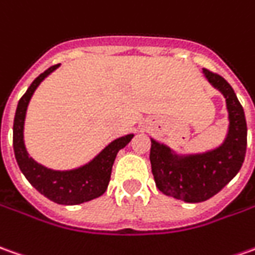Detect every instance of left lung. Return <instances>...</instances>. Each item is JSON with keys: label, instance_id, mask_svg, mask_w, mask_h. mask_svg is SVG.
I'll use <instances>...</instances> for the list:
<instances>
[{"label": "left lung", "instance_id": "left-lung-1", "mask_svg": "<svg viewBox=\"0 0 255 255\" xmlns=\"http://www.w3.org/2000/svg\"><path fill=\"white\" fill-rule=\"evenodd\" d=\"M203 76L226 100L229 130L219 147L199 154L178 155L151 139L150 163L155 187L163 194L184 202H203L235 178L247 148V124L242 104L223 77L203 68Z\"/></svg>", "mask_w": 255, "mask_h": 255}]
</instances>
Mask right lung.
Here are the masks:
<instances>
[{
    "instance_id": "add662e5",
    "label": "right lung",
    "mask_w": 255,
    "mask_h": 255,
    "mask_svg": "<svg viewBox=\"0 0 255 255\" xmlns=\"http://www.w3.org/2000/svg\"><path fill=\"white\" fill-rule=\"evenodd\" d=\"M59 66H52L35 78L18 102L13 119V151L22 174L42 195L59 205H78L95 199L107 191L116 154L133 139L134 134H126L111 141L90 163L67 171L47 168L29 157L23 141V125L29 101L39 84Z\"/></svg>"
}]
</instances>
